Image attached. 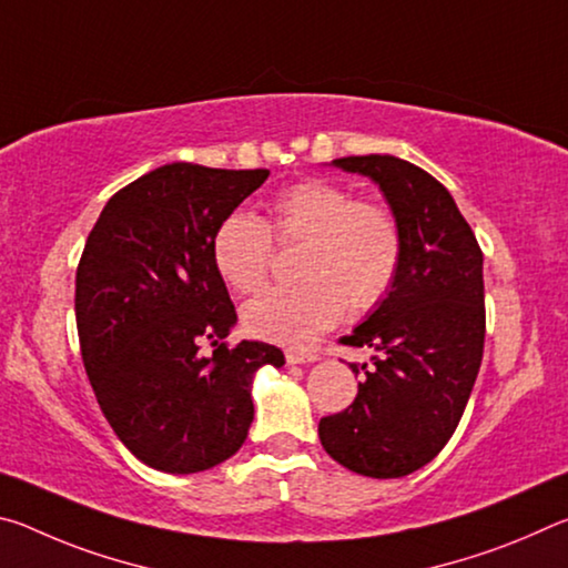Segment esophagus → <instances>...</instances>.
Here are the masks:
<instances>
[{"instance_id":"1","label":"esophagus","mask_w":568,"mask_h":568,"mask_svg":"<svg viewBox=\"0 0 568 568\" xmlns=\"http://www.w3.org/2000/svg\"><path fill=\"white\" fill-rule=\"evenodd\" d=\"M285 361L291 363V365H297V363H313V361H318V358H315L313 353H305V351H297V348H287L285 351Z\"/></svg>"}]
</instances>
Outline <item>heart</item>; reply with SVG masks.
<instances>
[{
    "instance_id": "b5f03b06",
    "label": "heart",
    "mask_w": 568,
    "mask_h": 568,
    "mask_svg": "<svg viewBox=\"0 0 568 568\" xmlns=\"http://www.w3.org/2000/svg\"><path fill=\"white\" fill-rule=\"evenodd\" d=\"M263 223L233 210L213 230L210 257L235 293L267 281L277 243H303L295 285H277L243 307L250 335L271 343L305 345L333 328L345 307L371 311L390 293L403 261L396 215L378 203L355 200L328 180H303L267 200Z\"/></svg>"
}]
</instances>
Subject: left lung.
<instances>
[{
  "label": "left lung",
  "mask_w": 568,
  "mask_h": 568,
  "mask_svg": "<svg viewBox=\"0 0 568 568\" xmlns=\"http://www.w3.org/2000/svg\"><path fill=\"white\" fill-rule=\"evenodd\" d=\"M381 187L403 233L396 283L343 345L373 348L355 365L358 396L318 423L328 456L371 478L408 476L454 436L484 358V253L450 192L393 155L333 160Z\"/></svg>",
  "instance_id": "left-lung-1"
}]
</instances>
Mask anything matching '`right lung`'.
<instances>
[{"label": "right lung", "instance_id": "right-lung-1", "mask_svg": "<svg viewBox=\"0 0 568 568\" xmlns=\"http://www.w3.org/2000/svg\"><path fill=\"white\" fill-rule=\"evenodd\" d=\"M271 170L172 162L114 192L77 265L74 313L88 378L134 458L197 474L245 444L253 376L281 368L275 345L220 343L237 321L210 257L215 225ZM213 339L210 359L199 341Z\"/></svg>", "mask_w": 568, "mask_h": 568}]
</instances>
